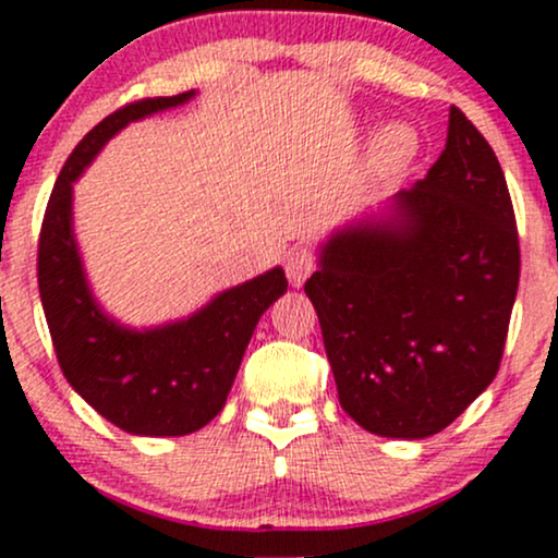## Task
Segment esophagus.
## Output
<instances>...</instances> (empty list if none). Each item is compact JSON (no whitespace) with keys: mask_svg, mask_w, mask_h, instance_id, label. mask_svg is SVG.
I'll return each instance as SVG.
<instances>
[{"mask_svg":"<svg viewBox=\"0 0 558 558\" xmlns=\"http://www.w3.org/2000/svg\"><path fill=\"white\" fill-rule=\"evenodd\" d=\"M315 270H317V254L312 252V248L299 246L288 254L286 275H288V280H291V286H296V288L304 286V280L310 278Z\"/></svg>","mask_w":558,"mask_h":558,"instance_id":"1","label":"esophagus"}]
</instances>
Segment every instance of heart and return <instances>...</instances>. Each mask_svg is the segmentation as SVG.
<instances>
[{
    "label": "heart",
    "mask_w": 558,
    "mask_h": 558,
    "mask_svg": "<svg viewBox=\"0 0 558 558\" xmlns=\"http://www.w3.org/2000/svg\"><path fill=\"white\" fill-rule=\"evenodd\" d=\"M412 146H414L412 133H409L407 128L390 125V128H386V131H383V136H380V151H383V155H386V157H390V159H403V157H409V155H412Z\"/></svg>",
    "instance_id": "obj_1"
}]
</instances>
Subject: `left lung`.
Segmentation results:
<instances>
[{"label":"left lung","instance_id":"obj_1","mask_svg":"<svg viewBox=\"0 0 558 558\" xmlns=\"http://www.w3.org/2000/svg\"><path fill=\"white\" fill-rule=\"evenodd\" d=\"M520 265L496 151L451 107L444 155L393 222L332 235L304 283L345 414L386 438L451 425L501 367Z\"/></svg>","mask_w":558,"mask_h":558}]
</instances>
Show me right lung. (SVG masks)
Listing matches in <instances>:
<instances>
[{
    "instance_id": "add662e5",
    "label": "right lung",
    "mask_w": 558,
    "mask_h": 558,
    "mask_svg": "<svg viewBox=\"0 0 558 558\" xmlns=\"http://www.w3.org/2000/svg\"><path fill=\"white\" fill-rule=\"evenodd\" d=\"M191 94L146 96L94 125L57 178L38 233V293L60 369L101 417L133 435H185L217 417L262 312L288 288L275 267L191 319L146 332L120 328L94 304L70 228L73 181L120 128Z\"/></svg>"
}]
</instances>
